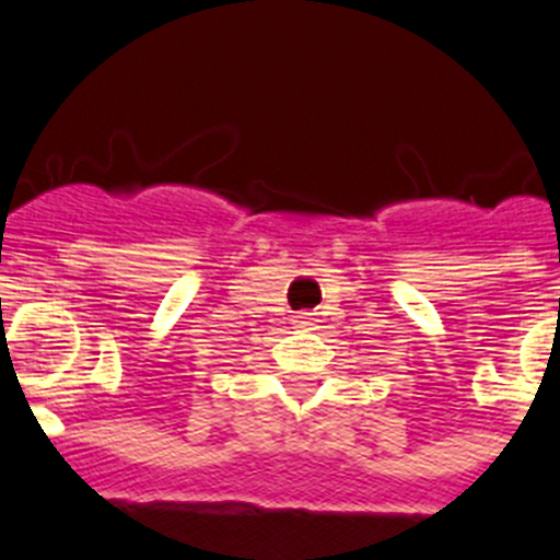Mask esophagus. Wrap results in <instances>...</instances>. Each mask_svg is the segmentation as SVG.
I'll list each match as a JSON object with an SVG mask.
<instances>
[{"mask_svg":"<svg viewBox=\"0 0 560 560\" xmlns=\"http://www.w3.org/2000/svg\"><path fill=\"white\" fill-rule=\"evenodd\" d=\"M295 323L301 325V328H308V325H314V323H317V319H314L312 312H298L295 314Z\"/></svg>","mask_w":560,"mask_h":560,"instance_id":"esophagus-1","label":"esophagus"}]
</instances>
